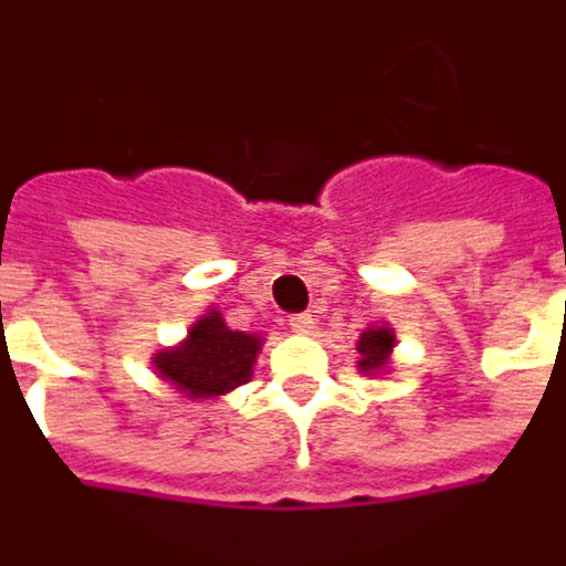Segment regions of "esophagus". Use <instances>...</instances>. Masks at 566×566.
Here are the masks:
<instances>
[{"label":"esophagus","mask_w":566,"mask_h":566,"mask_svg":"<svg viewBox=\"0 0 566 566\" xmlns=\"http://www.w3.org/2000/svg\"><path fill=\"white\" fill-rule=\"evenodd\" d=\"M312 324H315L312 315H291V331L294 334H312Z\"/></svg>","instance_id":"34e87169"}]
</instances>
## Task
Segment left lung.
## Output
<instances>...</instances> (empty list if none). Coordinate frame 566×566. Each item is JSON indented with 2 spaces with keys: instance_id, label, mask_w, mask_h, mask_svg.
Returning <instances> with one entry per match:
<instances>
[{
  "instance_id": "1",
  "label": "left lung",
  "mask_w": 566,
  "mask_h": 566,
  "mask_svg": "<svg viewBox=\"0 0 566 566\" xmlns=\"http://www.w3.org/2000/svg\"><path fill=\"white\" fill-rule=\"evenodd\" d=\"M355 349H358V361H355L358 374H365V377L389 374L395 349V327L386 322H374L370 327H365V334L358 337Z\"/></svg>"
}]
</instances>
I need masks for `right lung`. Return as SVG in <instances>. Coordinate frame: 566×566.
Wrapping results in <instances>:
<instances>
[{"mask_svg":"<svg viewBox=\"0 0 566 566\" xmlns=\"http://www.w3.org/2000/svg\"><path fill=\"white\" fill-rule=\"evenodd\" d=\"M263 334L232 331L217 310H205L189 324L187 337L153 355V370L192 401H211L254 377Z\"/></svg>","mask_w":566,"mask_h":566,"instance_id":"obj_1","label":"right lung"}]
</instances>
